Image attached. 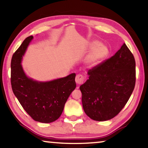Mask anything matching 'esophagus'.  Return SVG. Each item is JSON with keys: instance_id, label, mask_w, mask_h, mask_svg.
Returning a JSON list of instances; mask_svg holds the SVG:
<instances>
[{"instance_id": "1", "label": "esophagus", "mask_w": 148, "mask_h": 148, "mask_svg": "<svg viewBox=\"0 0 148 148\" xmlns=\"http://www.w3.org/2000/svg\"><path fill=\"white\" fill-rule=\"evenodd\" d=\"M84 79H85V77H84L83 75L81 74H78L75 77V82L77 84H83L84 81Z\"/></svg>"}]
</instances>
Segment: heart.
<instances>
[{
    "label": "heart",
    "mask_w": 148,
    "mask_h": 148,
    "mask_svg": "<svg viewBox=\"0 0 148 148\" xmlns=\"http://www.w3.org/2000/svg\"><path fill=\"white\" fill-rule=\"evenodd\" d=\"M88 50L94 49L88 58V63L95 64L105 58L109 54V49L106 46L101 45L99 41L93 40L89 42L87 47Z\"/></svg>",
    "instance_id": "obj_1"
}]
</instances>
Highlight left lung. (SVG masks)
Segmentation results:
<instances>
[{"mask_svg": "<svg viewBox=\"0 0 148 148\" xmlns=\"http://www.w3.org/2000/svg\"><path fill=\"white\" fill-rule=\"evenodd\" d=\"M88 79L80 86L83 110L94 121L115 117L134 90L136 62L124 43L114 56L88 71Z\"/></svg>", "mask_w": 148, "mask_h": 148, "instance_id": "obj_1", "label": "left lung"}]
</instances>
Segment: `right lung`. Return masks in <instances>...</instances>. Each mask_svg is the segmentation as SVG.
<instances>
[{
	"label": "right lung",
	"mask_w": 148,
	"mask_h": 148,
	"mask_svg": "<svg viewBox=\"0 0 148 148\" xmlns=\"http://www.w3.org/2000/svg\"><path fill=\"white\" fill-rule=\"evenodd\" d=\"M33 36L27 37L12 56L11 85L14 95L28 115L36 121L49 123L62 115L65 103L76 87L75 73L48 82L29 78L21 65Z\"/></svg>",
	"instance_id": "add662e5"
}]
</instances>
